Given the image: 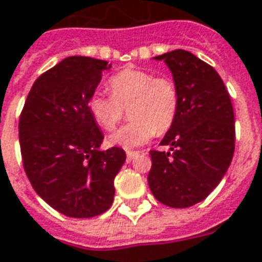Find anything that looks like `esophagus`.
I'll return each instance as SVG.
<instances>
[{"instance_id":"esophagus-1","label":"esophagus","mask_w":262,"mask_h":262,"mask_svg":"<svg viewBox=\"0 0 262 262\" xmlns=\"http://www.w3.org/2000/svg\"><path fill=\"white\" fill-rule=\"evenodd\" d=\"M126 156H127V162H132L135 157L139 156V151H127V153H126Z\"/></svg>"}]
</instances>
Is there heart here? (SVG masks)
I'll return each mask as SVG.
<instances>
[{"instance_id": "b5f03b06", "label": "heart", "mask_w": 262, "mask_h": 262, "mask_svg": "<svg viewBox=\"0 0 262 262\" xmlns=\"http://www.w3.org/2000/svg\"><path fill=\"white\" fill-rule=\"evenodd\" d=\"M109 89L111 95L93 93L88 107L105 130H112L123 118L125 109L130 107L132 122L109 136L112 146L135 149L174 125L180 109V91L173 78L127 68L111 76Z\"/></svg>"}]
</instances>
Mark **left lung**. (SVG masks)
<instances>
[{
  "mask_svg": "<svg viewBox=\"0 0 262 262\" xmlns=\"http://www.w3.org/2000/svg\"><path fill=\"white\" fill-rule=\"evenodd\" d=\"M166 62L180 91V109L162 146L150 150L147 183L169 207H191L207 197L226 174L235 149L234 111L217 71L184 49L156 56Z\"/></svg>",
  "mask_w": 262,
  "mask_h": 262,
  "instance_id": "obj_1",
  "label": "left lung"
}]
</instances>
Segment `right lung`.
I'll use <instances>...</instances> for the list:
<instances>
[{
	"label": "right lung",
	"mask_w": 262,
	"mask_h": 262,
	"mask_svg": "<svg viewBox=\"0 0 262 262\" xmlns=\"http://www.w3.org/2000/svg\"><path fill=\"white\" fill-rule=\"evenodd\" d=\"M111 63L69 56L34 82L19 116L24 170L42 200L63 215L91 219L112 206L122 147L100 151L103 135L88 102Z\"/></svg>",
	"instance_id": "add662e5"
}]
</instances>
